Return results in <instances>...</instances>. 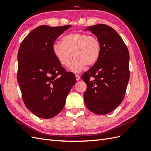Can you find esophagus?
Listing matches in <instances>:
<instances>
[{
  "label": "esophagus",
  "mask_w": 151,
  "mask_h": 151,
  "mask_svg": "<svg viewBox=\"0 0 151 151\" xmlns=\"http://www.w3.org/2000/svg\"><path fill=\"white\" fill-rule=\"evenodd\" d=\"M76 78L77 81H79L80 79H81V77H80V76L79 75L77 74V75H76Z\"/></svg>",
  "instance_id": "1"
}]
</instances>
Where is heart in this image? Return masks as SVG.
Here are the masks:
<instances>
[{
  "instance_id": "obj_1",
  "label": "heart",
  "mask_w": 151,
  "mask_h": 151,
  "mask_svg": "<svg viewBox=\"0 0 151 151\" xmlns=\"http://www.w3.org/2000/svg\"><path fill=\"white\" fill-rule=\"evenodd\" d=\"M62 43L55 42L52 46L53 52L60 64L64 67L70 65V71L78 73L86 65H93L101 56V45L99 39L86 33H74L63 36Z\"/></svg>"
}]
</instances>
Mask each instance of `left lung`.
Masks as SVG:
<instances>
[{
	"mask_svg": "<svg viewBox=\"0 0 151 151\" xmlns=\"http://www.w3.org/2000/svg\"><path fill=\"white\" fill-rule=\"evenodd\" d=\"M86 30L97 36L101 53L98 61L82 76L87 84L84 103L91 112L106 115L125 97L130 78L129 50L117 32L106 24L89 26Z\"/></svg>",
	"mask_w": 151,
	"mask_h": 151,
	"instance_id": "1",
	"label": "left lung"
}]
</instances>
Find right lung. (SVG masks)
Returning a JSON list of instances; mask_svg holds the SVG:
<instances>
[{"label":"right lung","instance_id":"obj_1","mask_svg":"<svg viewBox=\"0 0 151 151\" xmlns=\"http://www.w3.org/2000/svg\"><path fill=\"white\" fill-rule=\"evenodd\" d=\"M70 27L40 26L26 36L18 50L17 79L22 100L38 117L58 115L76 83L74 73L67 72L52 50L55 41Z\"/></svg>","mask_w":151,"mask_h":151}]
</instances>
